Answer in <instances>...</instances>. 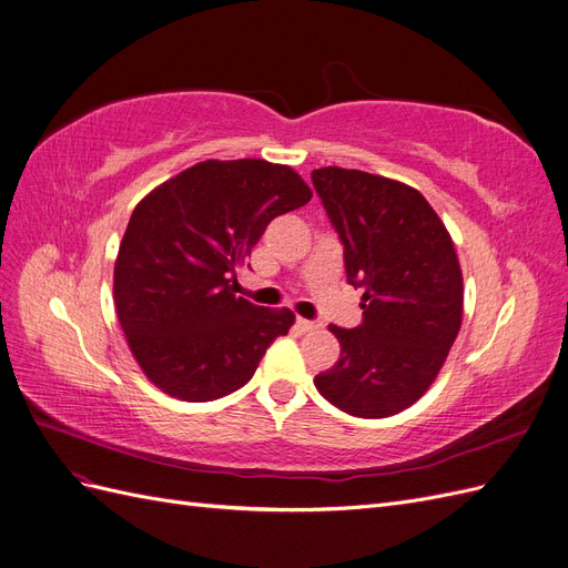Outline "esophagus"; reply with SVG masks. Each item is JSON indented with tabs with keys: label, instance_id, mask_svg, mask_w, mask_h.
I'll return each instance as SVG.
<instances>
[{
	"label": "esophagus",
	"instance_id": "34e87169",
	"mask_svg": "<svg viewBox=\"0 0 568 568\" xmlns=\"http://www.w3.org/2000/svg\"><path fill=\"white\" fill-rule=\"evenodd\" d=\"M296 326H298L301 332H313V329H317L320 324H317V322H313V320H303V317H298V320H296Z\"/></svg>",
	"mask_w": 568,
	"mask_h": 568
}]
</instances>
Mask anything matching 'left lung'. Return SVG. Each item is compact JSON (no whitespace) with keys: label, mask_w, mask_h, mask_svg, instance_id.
Wrapping results in <instances>:
<instances>
[{"label":"left lung","mask_w":568,"mask_h":568,"mask_svg":"<svg viewBox=\"0 0 568 568\" xmlns=\"http://www.w3.org/2000/svg\"><path fill=\"white\" fill-rule=\"evenodd\" d=\"M343 242L348 284L363 286V324H329L336 365L315 376L326 400L382 419L415 405L462 326L464 286L450 232L415 186L348 168L313 170Z\"/></svg>","instance_id":"left-lung-1"}]
</instances>
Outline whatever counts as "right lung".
<instances>
[{"label": "right lung", "mask_w": 568, "mask_h": 568, "mask_svg": "<svg viewBox=\"0 0 568 568\" xmlns=\"http://www.w3.org/2000/svg\"><path fill=\"white\" fill-rule=\"evenodd\" d=\"M311 199L294 168L239 159L196 163L136 203L115 257L113 301L153 386L209 403L251 382L296 315L236 296L232 277L270 222Z\"/></svg>", "instance_id": "right-lung-1"}]
</instances>
